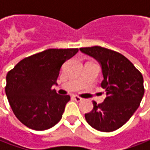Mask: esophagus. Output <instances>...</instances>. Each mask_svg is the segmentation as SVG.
Masks as SVG:
<instances>
[{"instance_id": "esophagus-1", "label": "esophagus", "mask_w": 150, "mask_h": 150, "mask_svg": "<svg viewBox=\"0 0 150 150\" xmlns=\"http://www.w3.org/2000/svg\"><path fill=\"white\" fill-rule=\"evenodd\" d=\"M72 98L73 99V100L76 101V102H80V101L83 100V98H80V97H78V96H76V95H72Z\"/></svg>"}]
</instances>
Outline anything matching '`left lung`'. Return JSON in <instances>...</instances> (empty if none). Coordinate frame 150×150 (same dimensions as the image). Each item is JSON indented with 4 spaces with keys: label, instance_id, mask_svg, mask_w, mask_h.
I'll list each match as a JSON object with an SVG mask.
<instances>
[{
    "label": "left lung",
    "instance_id": "8db88e82",
    "mask_svg": "<svg viewBox=\"0 0 150 150\" xmlns=\"http://www.w3.org/2000/svg\"><path fill=\"white\" fill-rule=\"evenodd\" d=\"M80 51L93 57L102 67L101 86L106 91L104 101L85 113L90 126L102 132H112L122 127L139 107L144 93V78L134 64L115 51L95 46Z\"/></svg>",
    "mask_w": 150,
    "mask_h": 150
}]
</instances>
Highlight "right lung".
Listing matches in <instances>:
<instances>
[{
  "mask_svg": "<svg viewBox=\"0 0 150 150\" xmlns=\"http://www.w3.org/2000/svg\"><path fill=\"white\" fill-rule=\"evenodd\" d=\"M78 48L47 49L20 61L6 75V94L16 117L26 127L46 130L62 117L69 95H59L57 84L61 67Z\"/></svg>",
  "mask_w": 150,
  "mask_h": 150,
  "instance_id": "1",
  "label": "right lung"
}]
</instances>
